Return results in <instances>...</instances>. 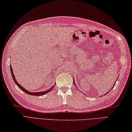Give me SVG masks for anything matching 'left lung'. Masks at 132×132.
Returning a JSON list of instances; mask_svg holds the SVG:
<instances>
[{
  "label": "left lung",
  "mask_w": 132,
  "mask_h": 132,
  "mask_svg": "<svg viewBox=\"0 0 132 132\" xmlns=\"http://www.w3.org/2000/svg\"><path fill=\"white\" fill-rule=\"evenodd\" d=\"M116 82H115V83H116ZM73 83H74V85H75V82H74V81H73ZM115 83H114V84H113V86H112V88H111V89H110V91L111 90V89H112V88H113V87L114 86V85H115ZM75 87H76V85H75ZM107 92V93H106V94H105V95H106V94H107L108 93V92Z\"/></svg>",
  "instance_id": "left-lung-1"
}]
</instances>
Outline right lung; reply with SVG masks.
Wrapping results in <instances>:
<instances>
[{"label":"right lung","instance_id":"right-lung-1","mask_svg":"<svg viewBox=\"0 0 132 132\" xmlns=\"http://www.w3.org/2000/svg\"><path fill=\"white\" fill-rule=\"evenodd\" d=\"M10 70H11V75H12V77L13 78V79L14 80V82L16 83V85L19 87V88L21 89L22 91H24L25 93H26L27 94H28V95H33V96H42V95H44L45 94H46L47 93H48L49 92H50V91H52L53 88L54 87V85H53L51 88H50L48 90H46V91H41V92H30L29 91H28L27 89H26V88H24L23 87H22L20 84L18 82V81L16 80V79H15V75H14L13 74V72L12 71V66H11V64L10 63Z\"/></svg>","mask_w":132,"mask_h":132}]
</instances>
